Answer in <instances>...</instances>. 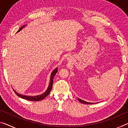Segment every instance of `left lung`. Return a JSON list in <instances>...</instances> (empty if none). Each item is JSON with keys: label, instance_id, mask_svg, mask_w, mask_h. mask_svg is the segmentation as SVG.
<instances>
[{"label": "left lung", "instance_id": "left-lung-1", "mask_svg": "<svg viewBox=\"0 0 128 128\" xmlns=\"http://www.w3.org/2000/svg\"><path fill=\"white\" fill-rule=\"evenodd\" d=\"M78 100L79 102H80L82 103V104H93L92 103H89V102H86L84 101L83 100H81V99H80V98H78Z\"/></svg>", "mask_w": 128, "mask_h": 128}]
</instances>
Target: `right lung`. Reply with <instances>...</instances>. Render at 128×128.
<instances>
[{"instance_id": "1", "label": "right lung", "mask_w": 128, "mask_h": 128, "mask_svg": "<svg viewBox=\"0 0 128 128\" xmlns=\"http://www.w3.org/2000/svg\"><path fill=\"white\" fill-rule=\"evenodd\" d=\"M25 26V25H24L23 26L21 27V28L20 29L18 30V32H20V30L22 29V28ZM58 68L55 69V70H54L52 73H51V78H50V82L49 84V86H48V88H47V90L43 94H41V95H36V96H26V95H21L20 94H18V93H17V92H15V91L14 90V92L16 93V94L17 95H18V96L21 97V98H23V99H26V100H30V101H40L42 100V99H44V98H46V97L49 94V93L50 92L51 90L52 89V84H53V80H54V77L55 76V75L56 74V73H57L58 72Z\"/></svg>"}]
</instances>
